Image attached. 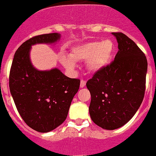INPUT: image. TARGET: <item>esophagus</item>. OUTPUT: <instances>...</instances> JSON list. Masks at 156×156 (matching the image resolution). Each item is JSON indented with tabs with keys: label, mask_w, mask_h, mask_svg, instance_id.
Segmentation results:
<instances>
[{
	"label": "esophagus",
	"mask_w": 156,
	"mask_h": 156,
	"mask_svg": "<svg viewBox=\"0 0 156 156\" xmlns=\"http://www.w3.org/2000/svg\"><path fill=\"white\" fill-rule=\"evenodd\" d=\"M85 84H86V81H85V80L81 79V83H80V86H81V88H83V87H85Z\"/></svg>",
	"instance_id": "esophagus-1"
}]
</instances>
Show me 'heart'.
Instances as JSON below:
<instances>
[{"label": "heart", "instance_id": "obj_1", "mask_svg": "<svg viewBox=\"0 0 156 156\" xmlns=\"http://www.w3.org/2000/svg\"><path fill=\"white\" fill-rule=\"evenodd\" d=\"M114 52V43L110 40L102 42L93 41L74 47L70 57H63L62 63L65 68L73 69L74 61H86V68L89 72H97L110 61Z\"/></svg>", "mask_w": 156, "mask_h": 156}]
</instances>
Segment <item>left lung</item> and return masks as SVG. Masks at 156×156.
Instances as JSON below:
<instances>
[{"label":"left lung","mask_w":156,"mask_h":156,"mask_svg":"<svg viewBox=\"0 0 156 156\" xmlns=\"http://www.w3.org/2000/svg\"><path fill=\"white\" fill-rule=\"evenodd\" d=\"M119 51L114 60L88 80L92 121L106 130L127 123L141 106L145 92L148 62L137 44L122 33H112Z\"/></svg>","instance_id":"left-lung-1"}]
</instances>
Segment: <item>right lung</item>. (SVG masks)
Masks as SVG:
<instances>
[{"instance_id":"obj_1","label":"right lung","mask_w":156,"mask_h":156,"mask_svg":"<svg viewBox=\"0 0 156 156\" xmlns=\"http://www.w3.org/2000/svg\"><path fill=\"white\" fill-rule=\"evenodd\" d=\"M60 37L59 33H49L24 42L10 70V92L17 109L29 127L41 133L51 131L66 120L80 86L79 79L68 78L57 68L41 71L31 64L32 45L55 43Z\"/></svg>"}]
</instances>
